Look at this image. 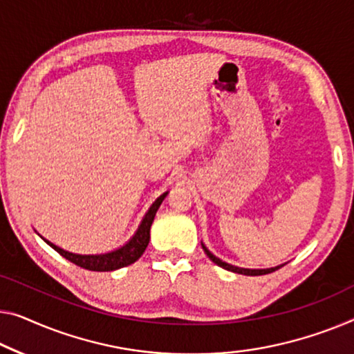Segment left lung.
<instances>
[{"instance_id":"1","label":"left lung","mask_w":354,"mask_h":354,"mask_svg":"<svg viewBox=\"0 0 354 354\" xmlns=\"http://www.w3.org/2000/svg\"><path fill=\"white\" fill-rule=\"evenodd\" d=\"M203 246V251L205 254H207L211 261H213L216 266L225 268V270H230V272H235V273H240V275H248V277H257V275H267V273H272L278 270V268H281L283 266H278V267H272V268H262V270H251V268H240V267H235V266H230L227 262H223L219 259V257H216L214 254H211V252L207 250V246Z\"/></svg>"}]
</instances>
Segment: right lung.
Wrapping results in <instances>:
<instances>
[{
	"instance_id": "1",
	"label": "right lung",
	"mask_w": 354,
	"mask_h": 354,
	"mask_svg": "<svg viewBox=\"0 0 354 354\" xmlns=\"http://www.w3.org/2000/svg\"><path fill=\"white\" fill-rule=\"evenodd\" d=\"M167 194L168 192L162 194L160 197L157 198L154 203H152V207L146 213L145 219L141 221L140 227H138V230H136V234L133 235V239H131L129 243L113 252H106V254H95V256H82V254H73V252H68L46 240L47 245H50L52 248H54V250L59 252L60 256L65 257V259H68L73 263H76V266H79V267L86 268V270L111 272V270H118V268L130 266V263L136 262L141 256H143L146 246H147V243H149V230H151L152 221H154L157 209H159L160 203L163 202V198L167 197Z\"/></svg>"
}]
</instances>
